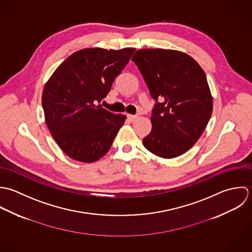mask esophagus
<instances>
[{
  "instance_id": "obj_1",
  "label": "esophagus",
  "mask_w": 252,
  "mask_h": 252,
  "mask_svg": "<svg viewBox=\"0 0 252 252\" xmlns=\"http://www.w3.org/2000/svg\"><path fill=\"white\" fill-rule=\"evenodd\" d=\"M136 118H137V116H136V115H130V114H127V119H128L130 122H133Z\"/></svg>"
}]
</instances>
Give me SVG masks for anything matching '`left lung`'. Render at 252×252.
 <instances>
[{
  "label": "left lung",
  "mask_w": 252,
  "mask_h": 252,
  "mask_svg": "<svg viewBox=\"0 0 252 252\" xmlns=\"http://www.w3.org/2000/svg\"><path fill=\"white\" fill-rule=\"evenodd\" d=\"M131 60L156 101L144 147L164 158L184 154L201 137L212 114L203 70L190 55L171 50H139Z\"/></svg>",
  "instance_id": "1"
}]
</instances>
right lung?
Wrapping results in <instances>:
<instances>
[{
    "instance_id": "add662e5",
    "label": "right lung",
    "mask_w": 252,
    "mask_h": 252,
    "mask_svg": "<svg viewBox=\"0 0 252 252\" xmlns=\"http://www.w3.org/2000/svg\"><path fill=\"white\" fill-rule=\"evenodd\" d=\"M133 48L84 49L66 58L46 84L42 104L52 137L67 156L93 162L109 149L126 121L100 103L128 63Z\"/></svg>"
}]
</instances>
